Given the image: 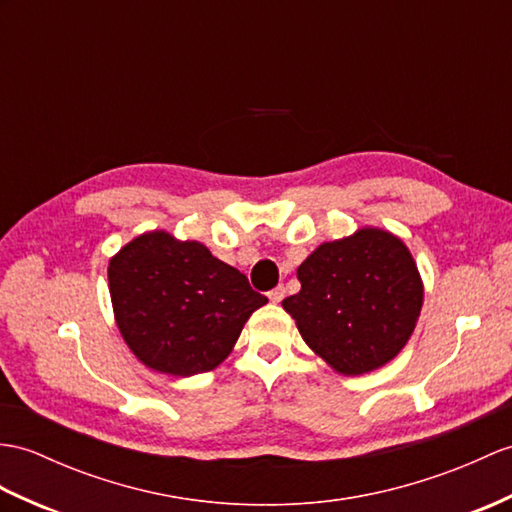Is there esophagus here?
<instances>
[{
	"mask_svg": "<svg viewBox=\"0 0 512 512\" xmlns=\"http://www.w3.org/2000/svg\"><path fill=\"white\" fill-rule=\"evenodd\" d=\"M283 296H285V288H283V285H277V288H272V290L268 292V299H270L272 303H281Z\"/></svg>",
	"mask_w": 512,
	"mask_h": 512,
	"instance_id": "obj_1",
	"label": "esophagus"
}]
</instances>
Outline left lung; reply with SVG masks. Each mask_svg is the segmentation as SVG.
<instances>
[{
  "label": "left lung",
  "instance_id": "1",
  "mask_svg": "<svg viewBox=\"0 0 512 512\" xmlns=\"http://www.w3.org/2000/svg\"><path fill=\"white\" fill-rule=\"evenodd\" d=\"M301 290L283 299L307 347L344 375L384 366L412 336L423 285L406 244L362 229L320 244L299 266Z\"/></svg>",
  "mask_w": 512,
  "mask_h": 512
}]
</instances>
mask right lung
<instances>
[{
    "mask_svg": "<svg viewBox=\"0 0 512 512\" xmlns=\"http://www.w3.org/2000/svg\"><path fill=\"white\" fill-rule=\"evenodd\" d=\"M109 288L128 347L170 375L213 371L248 316L268 303L207 246L176 242L163 231L139 235L111 259Z\"/></svg>",
    "mask_w": 512,
    "mask_h": 512,
    "instance_id": "obj_1",
    "label": "right lung"
}]
</instances>
